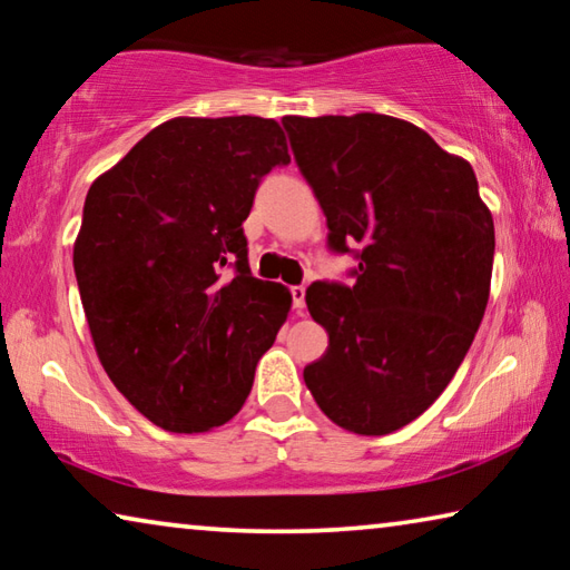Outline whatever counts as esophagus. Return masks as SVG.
<instances>
[{
	"label": "esophagus",
	"mask_w": 570,
	"mask_h": 570,
	"mask_svg": "<svg viewBox=\"0 0 570 570\" xmlns=\"http://www.w3.org/2000/svg\"><path fill=\"white\" fill-rule=\"evenodd\" d=\"M292 298H294V308H304V304H306V288L304 286H292Z\"/></svg>",
	"instance_id": "1"
}]
</instances>
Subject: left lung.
I'll use <instances>...</instances> for the list:
<instances>
[{
  "mask_svg": "<svg viewBox=\"0 0 570 570\" xmlns=\"http://www.w3.org/2000/svg\"><path fill=\"white\" fill-rule=\"evenodd\" d=\"M284 128L330 246H360L352 288H306L330 350L304 382L346 432L390 435L440 397L475 340L493 276V214L470 163L407 120L286 115Z\"/></svg>",
  "mask_w": 570,
  "mask_h": 570,
  "instance_id": "left-lung-1",
  "label": "left lung"
}]
</instances>
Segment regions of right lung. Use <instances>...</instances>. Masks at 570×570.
Here are the masks:
<instances>
[{"label":"right lung","instance_id":"1","mask_svg":"<svg viewBox=\"0 0 570 570\" xmlns=\"http://www.w3.org/2000/svg\"><path fill=\"white\" fill-rule=\"evenodd\" d=\"M288 160L272 118H173L92 180L72 250L90 336L115 387L163 430L234 417L286 322L292 292L250 276L240 226L258 180Z\"/></svg>","mask_w":570,"mask_h":570}]
</instances>
